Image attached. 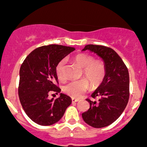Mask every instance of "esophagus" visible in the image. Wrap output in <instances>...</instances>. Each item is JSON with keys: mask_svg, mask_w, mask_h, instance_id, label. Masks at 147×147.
<instances>
[{"mask_svg": "<svg viewBox=\"0 0 147 147\" xmlns=\"http://www.w3.org/2000/svg\"><path fill=\"white\" fill-rule=\"evenodd\" d=\"M79 101H80V100H78V99H74V98L72 99V102H79Z\"/></svg>", "mask_w": 147, "mask_h": 147, "instance_id": "esophagus-1", "label": "esophagus"}]
</instances>
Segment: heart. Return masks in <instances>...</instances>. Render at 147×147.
<instances>
[{
  "label": "heart",
  "instance_id": "obj_1",
  "mask_svg": "<svg viewBox=\"0 0 147 147\" xmlns=\"http://www.w3.org/2000/svg\"><path fill=\"white\" fill-rule=\"evenodd\" d=\"M73 61L83 68L82 76L86 79L67 83L63 88L66 94L73 98H79L85 93L89 87L96 88L102 83L106 74L105 63L102 60H94V58L86 53H79L73 57ZM65 64L64 59L60 61L55 67V71L59 80L65 79Z\"/></svg>",
  "mask_w": 147,
  "mask_h": 147
}]
</instances>
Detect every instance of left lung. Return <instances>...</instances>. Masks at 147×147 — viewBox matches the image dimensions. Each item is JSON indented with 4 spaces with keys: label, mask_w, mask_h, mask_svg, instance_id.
Listing matches in <instances>:
<instances>
[{
    "label": "left lung",
    "mask_w": 147,
    "mask_h": 147,
    "mask_svg": "<svg viewBox=\"0 0 147 147\" xmlns=\"http://www.w3.org/2000/svg\"><path fill=\"white\" fill-rule=\"evenodd\" d=\"M86 50L102 59L106 74L101 85L92 94V98H98V101L86 99L90 108L82 113V117L86 124L93 127H105L114 122L127 105L129 96V72L121 57L111 47L88 45L83 49V51Z\"/></svg>",
    "instance_id": "obj_1"
}]
</instances>
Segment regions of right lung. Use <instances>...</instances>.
Masks as SVG:
<instances>
[{"label":"right lung","mask_w":147,"mask_h":147,"mask_svg":"<svg viewBox=\"0 0 147 147\" xmlns=\"http://www.w3.org/2000/svg\"><path fill=\"white\" fill-rule=\"evenodd\" d=\"M75 49L72 47L49 45L37 47L28 55L20 69L18 94L22 108L33 121L42 126L58 122L64 116L72 100L64 94L59 98H48L58 94L55 67L65 56Z\"/></svg>","instance_id":"obj_1"}]
</instances>
